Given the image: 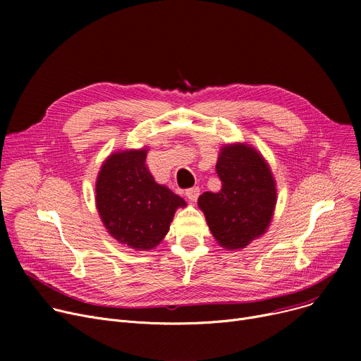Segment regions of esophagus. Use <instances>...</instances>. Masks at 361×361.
<instances>
[{
	"label": "esophagus",
	"mask_w": 361,
	"mask_h": 361,
	"mask_svg": "<svg viewBox=\"0 0 361 361\" xmlns=\"http://www.w3.org/2000/svg\"><path fill=\"white\" fill-rule=\"evenodd\" d=\"M199 195H200V188L199 187H190V188H187V190H185L187 199L192 200V202H196Z\"/></svg>",
	"instance_id": "obj_1"
}]
</instances>
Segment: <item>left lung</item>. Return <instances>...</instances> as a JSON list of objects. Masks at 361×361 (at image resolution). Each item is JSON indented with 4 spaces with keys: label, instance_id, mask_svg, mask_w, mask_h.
<instances>
[{
    "label": "left lung",
    "instance_id": "1",
    "mask_svg": "<svg viewBox=\"0 0 361 361\" xmlns=\"http://www.w3.org/2000/svg\"><path fill=\"white\" fill-rule=\"evenodd\" d=\"M216 174L221 190L203 193L199 207L222 247L243 249L267 231L272 219L276 203L274 177L257 152L240 143L222 147Z\"/></svg>",
    "mask_w": 361,
    "mask_h": 361
}]
</instances>
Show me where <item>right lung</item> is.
I'll list each match as a JSON object with an SVG mask.
<instances>
[{
    "label": "right lung",
    "instance_id": "1",
    "mask_svg": "<svg viewBox=\"0 0 361 361\" xmlns=\"http://www.w3.org/2000/svg\"><path fill=\"white\" fill-rule=\"evenodd\" d=\"M97 206L114 238L149 250L166 235L176 209L185 202L155 183L142 149L117 152L105 161L97 181Z\"/></svg>",
    "mask_w": 361,
    "mask_h": 361
}]
</instances>
